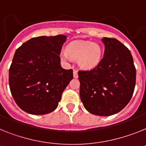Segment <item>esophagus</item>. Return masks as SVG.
Listing matches in <instances>:
<instances>
[{
    "instance_id": "34e87169",
    "label": "esophagus",
    "mask_w": 146,
    "mask_h": 146,
    "mask_svg": "<svg viewBox=\"0 0 146 146\" xmlns=\"http://www.w3.org/2000/svg\"><path fill=\"white\" fill-rule=\"evenodd\" d=\"M73 77L78 78V72H77L76 70H73Z\"/></svg>"
}]
</instances>
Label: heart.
Returning a JSON list of instances; mask_svg holds the SVG:
<instances>
[{"label":"heart","mask_w":146,"mask_h":146,"mask_svg":"<svg viewBox=\"0 0 146 146\" xmlns=\"http://www.w3.org/2000/svg\"><path fill=\"white\" fill-rule=\"evenodd\" d=\"M60 58L64 63L69 64L71 59H78L82 68H94L101 62L102 49L101 46L90 41H76L67 45V50L60 52Z\"/></svg>","instance_id":"heart-1"}]
</instances>
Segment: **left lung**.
Segmentation results:
<instances>
[{
	"label": "left lung",
	"instance_id": "obj_1",
	"mask_svg": "<svg viewBox=\"0 0 146 146\" xmlns=\"http://www.w3.org/2000/svg\"><path fill=\"white\" fill-rule=\"evenodd\" d=\"M103 58L90 70L78 72L79 94L87 111L97 116H111L122 111L133 96L136 69L131 53L113 38L102 39Z\"/></svg>",
	"mask_w": 146,
	"mask_h": 146
}]
</instances>
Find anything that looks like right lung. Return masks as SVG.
Returning <instances> with one entry per match:
<instances>
[{
  "mask_svg": "<svg viewBox=\"0 0 146 146\" xmlns=\"http://www.w3.org/2000/svg\"><path fill=\"white\" fill-rule=\"evenodd\" d=\"M66 39L63 35L33 38L15 52L9 84L15 102L25 112L46 114L58 107L73 77V70L64 69L60 64Z\"/></svg>",
  "mask_w": 146,
  "mask_h": 146,
  "instance_id": "right-lung-1",
  "label": "right lung"
}]
</instances>
